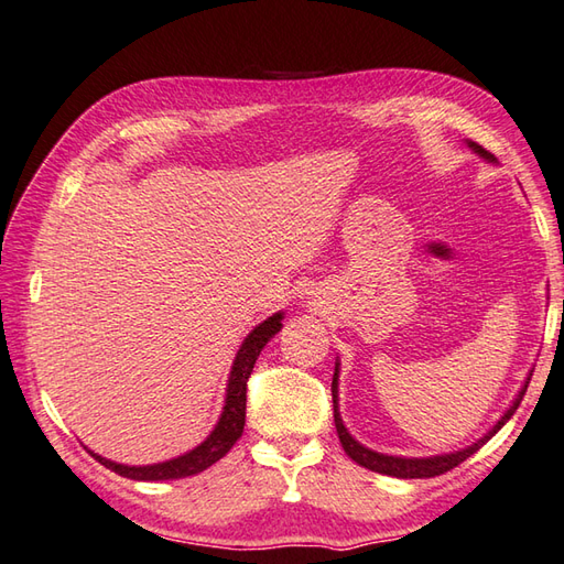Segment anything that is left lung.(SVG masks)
Wrapping results in <instances>:
<instances>
[{
	"instance_id": "obj_1",
	"label": "left lung",
	"mask_w": 564,
	"mask_h": 564,
	"mask_svg": "<svg viewBox=\"0 0 564 564\" xmlns=\"http://www.w3.org/2000/svg\"><path fill=\"white\" fill-rule=\"evenodd\" d=\"M468 147L473 149L475 154H480L482 159L495 161V156H492L490 152H487V149H482L480 144L468 142ZM531 377H533V373H531ZM531 377L527 379V383H523V388H521L517 400H514V405H511V408L505 412V417L499 420V422L495 424V427H492V432L485 434L478 444L463 448V452H456V454H446V456H432V458H398V456H386V454L371 452V448L357 444V442L352 440V436H349V432L345 430V424H343V420H340V412H337V365H335V373H333V417H335V430H337V436H340V444H343V448H345V454H347L349 458H352L355 463H359V466H365V468H369V470H373V473L393 475V478H434V475H442V473H446V470H452V468L460 466V463L466 460L468 456H473L475 452H478V448H480L487 440H490V436H495L499 430L505 427V422H507L511 415H514L519 403L523 400V393H527Z\"/></svg>"
}]
</instances>
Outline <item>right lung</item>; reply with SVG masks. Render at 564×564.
Returning <instances> with one entry per match:
<instances>
[{"label": "right lung", "mask_w": 564, "mask_h": 564, "mask_svg": "<svg viewBox=\"0 0 564 564\" xmlns=\"http://www.w3.org/2000/svg\"><path fill=\"white\" fill-rule=\"evenodd\" d=\"M282 328V314H274L268 321H262L258 328L250 333L239 355L234 359V369L229 377V388H227V405H224L221 417L217 422V427L212 430L207 440L199 444L193 452H187L185 456H178L166 463H154V466H122V463H112L104 456H96L89 452L101 466L110 468L112 473L122 475V478L130 480H178L187 478V475H197L207 470L212 463H217L219 458L227 456L231 452V446L239 442V436L243 434V424H246V386L250 379V371H253V365L258 355L262 352V347L268 345L272 335H278Z\"/></svg>", "instance_id": "right-lung-1"}]
</instances>
